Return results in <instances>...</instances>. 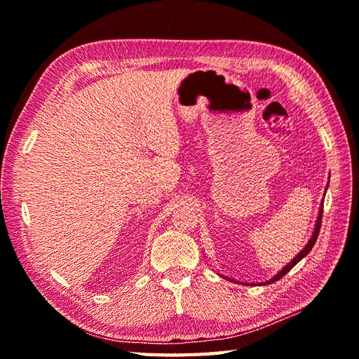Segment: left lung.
<instances>
[{"label": "left lung", "instance_id": "left-lung-1", "mask_svg": "<svg viewBox=\"0 0 359 359\" xmlns=\"http://www.w3.org/2000/svg\"><path fill=\"white\" fill-rule=\"evenodd\" d=\"M327 189V188H325ZM325 194V193H324ZM323 207H324V201L321 202V207H319V211H318V219H316V222H315V228H313V233H311V238H310V241L306 243V247H304L299 253H297L292 261H290L284 269H282L280 271H278L276 274H274V276L271 278V279H269V280H265V282H261V284H273V282H276V280H279L282 276H285V274L293 269V266L301 261V259H304L306 257L309 253H310V250L313 248V245H315V242H316V239H318V234H319V228H321V220H323ZM220 276V274H219ZM222 278H225V279H228V280H234V279H230V278H226V276H222ZM234 282H238V280H234ZM239 284V282H238Z\"/></svg>", "mask_w": 359, "mask_h": 359}]
</instances>
